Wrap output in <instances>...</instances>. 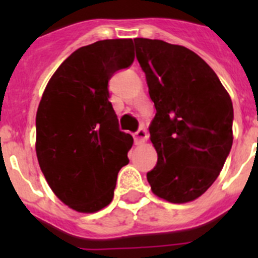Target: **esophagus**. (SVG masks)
<instances>
[{
  "label": "esophagus",
  "instance_id": "34e87169",
  "mask_svg": "<svg viewBox=\"0 0 258 258\" xmlns=\"http://www.w3.org/2000/svg\"><path fill=\"white\" fill-rule=\"evenodd\" d=\"M147 138H149V134H147V131H146L145 127H140V129L134 133V141H136V143H138V145L146 142Z\"/></svg>",
  "mask_w": 258,
  "mask_h": 258
}]
</instances>
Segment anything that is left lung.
Wrapping results in <instances>:
<instances>
[{"label":"left lung","mask_w":258,"mask_h":258,"mask_svg":"<svg viewBox=\"0 0 258 258\" xmlns=\"http://www.w3.org/2000/svg\"><path fill=\"white\" fill-rule=\"evenodd\" d=\"M134 46L156 108L149 129L157 163L147 181L161 199L195 200L217 179L231 150V98L187 47L150 38H134Z\"/></svg>","instance_id":"left-lung-1"}]
</instances>
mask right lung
Wrapping results in <instances>:
<instances>
[{
    "label": "right lung",
    "mask_w": 258,
    "mask_h": 258,
    "mask_svg": "<svg viewBox=\"0 0 258 258\" xmlns=\"http://www.w3.org/2000/svg\"><path fill=\"white\" fill-rule=\"evenodd\" d=\"M134 60L133 40L97 41L66 59L46 85L36 115V152L50 188L66 206L93 213L113 198L129 163L131 134L120 131L108 81Z\"/></svg>",
    "instance_id": "1"
}]
</instances>
